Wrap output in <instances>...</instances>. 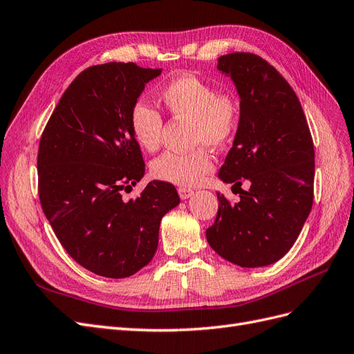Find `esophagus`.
I'll return each mask as SVG.
<instances>
[{
	"label": "esophagus",
	"mask_w": 354,
	"mask_h": 354,
	"mask_svg": "<svg viewBox=\"0 0 354 354\" xmlns=\"http://www.w3.org/2000/svg\"><path fill=\"white\" fill-rule=\"evenodd\" d=\"M195 192L192 190V189H187V187H178V195H180V198L181 199H187V198H190L192 195H194Z\"/></svg>",
	"instance_id": "34e87169"
}]
</instances>
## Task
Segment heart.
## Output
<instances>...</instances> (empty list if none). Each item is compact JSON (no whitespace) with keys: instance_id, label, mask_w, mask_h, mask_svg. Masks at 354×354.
I'll list each match as a JSON object with an SVG mask.
<instances>
[{"instance_id":"1","label":"heart","mask_w":354,"mask_h":354,"mask_svg":"<svg viewBox=\"0 0 354 354\" xmlns=\"http://www.w3.org/2000/svg\"><path fill=\"white\" fill-rule=\"evenodd\" d=\"M159 97L171 115L192 121V143L209 147L226 146L239 127L241 108L230 93H218L212 84L195 75H183L171 80L160 90ZM130 127L136 142L149 152L160 145L164 120L160 113L143 102L133 106ZM214 168L212 158L205 147L186 153L165 152L152 164L156 178L177 186H196Z\"/></svg>"}]
</instances>
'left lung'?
Here are the masks:
<instances>
[{"label":"left lung","instance_id":"8db88e82","mask_svg":"<svg viewBox=\"0 0 354 354\" xmlns=\"http://www.w3.org/2000/svg\"><path fill=\"white\" fill-rule=\"evenodd\" d=\"M218 71L241 97L233 146L220 168L239 187V202L217 194L218 212L207 229L211 248L241 267L281 260L297 241L313 205L315 149L306 115L282 75L252 53L218 59ZM242 183L249 189H240Z\"/></svg>","mask_w":354,"mask_h":354}]
</instances>
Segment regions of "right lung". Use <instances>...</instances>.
Masks as SVG:
<instances>
[{
	"mask_svg": "<svg viewBox=\"0 0 354 354\" xmlns=\"http://www.w3.org/2000/svg\"><path fill=\"white\" fill-rule=\"evenodd\" d=\"M160 72L133 62L87 68L63 93L39 140L42 211L72 259L111 279L151 263L160 220L180 203L176 187L159 180L136 199L122 198L145 176L130 113Z\"/></svg>",
	"mask_w": 354,
	"mask_h": 354,
	"instance_id": "obj_1",
	"label": "right lung"
}]
</instances>
